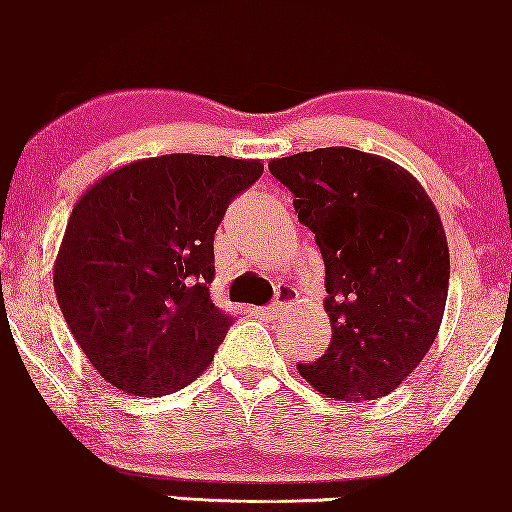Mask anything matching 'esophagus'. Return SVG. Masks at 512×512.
<instances>
[{"instance_id": "1", "label": "esophagus", "mask_w": 512, "mask_h": 512, "mask_svg": "<svg viewBox=\"0 0 512 512\" xmlns=\"http://www.w3.org/2000/svg\"><path fill=\"white\" fill-rule=\"evenodd\" d=\"M295 297H297V292L292 290L290 285H283V287H280V290H278V297H275V302L271 304V307L266 309L268 317H280V314H283L285 309L290 307L292 302H295Z\"/></svg>"}]
</instances>
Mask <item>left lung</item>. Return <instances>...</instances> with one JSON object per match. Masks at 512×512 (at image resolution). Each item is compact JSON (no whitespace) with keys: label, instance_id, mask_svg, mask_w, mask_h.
Wrapping results in <instances>:
<instances>
[{"label":"left lung","instance_id":"left-lung-1","mask_svg":"<svg viewBox=\"0 0 512 512\" xmlns=\"http://www.w3.org/2000/svg\"><path fill=\"white\" fill-rule=\"evenodd\" d=\"M326 266L329 350L300 375L336 401L394 392L433 346L450 283L445 229L404 166L350 147L271 159Z\"/></svg>","mask_w":512,"mask_h":512}]
</instances>
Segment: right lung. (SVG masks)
Segmentation results:
<instances>
[{"instance_id": "right-lung-1", "label": "right lung", "mask_w": 512, "mask_h": 512, "mask_svg": "<svg viewBox=\"0 0 512 512\" xmlns=\"http://www.w3.org/2000/svg\"><path fill=\"white\" fill-rule=\"evenodd\" d=\"M261 159L164 154L108 171L74 205L53 285L74 341L108 384L162 396L188 387L232 319L210 300L212 241Z\"/></svg>"}]
</instances>
